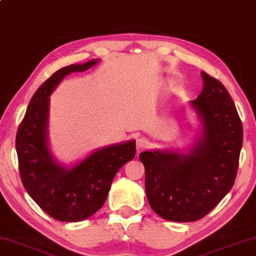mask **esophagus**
I'll list each match as a JSON object with an SVG mask.
<instances>
[{
	"label": "esophagus",
	"instance_id": "esophagus-1",
	"mask_svg": "<svg viewBox=\"0 0 256 256\" xmlns=\"http://www.w3.org/2000/svg\"><path fill=\"white\" fill-rule=\"evenodd\" d=\"M148 139L145 137H139L137 140H136V145H137V152L140 153L142 150H144L146 146H148Z\"/></svg>",
	"mask_w": 256,
	"mask_h": 256
}]
</instances>
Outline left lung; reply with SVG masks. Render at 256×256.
<instances>
[{"instance_id": "left-lung-1", "label": "left lung", "mask_w": 256, "mask_h": 256, "mask_svg": "<svg viewBox=\"0 0 256 256\" xmlns=\"http://www.w3.org/2000/svg\"><path fill=\"white\" fill-rule=\"evenodd\" d=\"M202 92L192 102L204 136L187 153L142 152L151 208L168 221L188 222L208 214L230 192L242 148V122L226 88L202 72Z\"/></svg>"}]
</instances>
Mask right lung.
I'll list each match as a JSON object with an SVG mask.
<instances>
[{
  "label": "right lung",
  "instance_id": "add662e5",
  "mask_svg": "<svg viewBox=\"0 0 256 256\" xmlns=\"http://www.w3.org/2000/svg\"><path fill=\"white\" fill-rule=\"evenodd\" d=\"M97 60L71 64L44 82L29 102L16 134V151L23 186L35 202L54 219L76 222L102 208L116 173L136 156V142L94 152L71 170L57 165L46 144L49 96L74 71L90 69Z\"/></svg>",
  "mask_w": 256,
  "mask_h": 256
}]
</instances>
